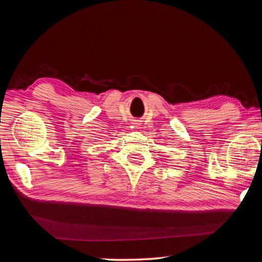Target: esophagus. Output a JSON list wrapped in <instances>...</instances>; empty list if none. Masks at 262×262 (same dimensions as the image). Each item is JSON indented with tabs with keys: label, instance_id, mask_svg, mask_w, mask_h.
Wrapping results in <instances>:
<instances>
[{
	"label": "esophagus",
	"instance_id": "34e87169",
	"mask_svg": "<svg viewBox=\"0 0 262 262\" xmlns=\"http://www.w3.org/2000/svg\"><path fill=\"white\" fill-rule=\"evenodd\" d=\"M133 126H134L135 128H139V126H140V122L139 121H137V120H133Z\"/></svg>",
	"mask_w": 262,
	"mask_h": 262
}]
</instances>
